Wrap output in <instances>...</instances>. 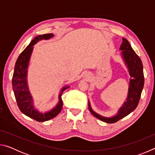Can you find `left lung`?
<instances>
[{"instance_id":"obj_1","label":"left lung","mask_w":155,"mask_h":155,"mask_svg":"<svg viewBox=\"0 0 155 155\" xmlns=\"http://www.w3.org/2000/svg\"><path fill=\"white\" fill-rule=\"evenodd\" d=\"M120 50L122 51L121 55L125 64L127 65L131 77L128 87V96L126 100L127 101L124 102L123 105L120 107L117 114L111 117H104L96 114L91 109L90 101L88 102L89 110L91 114L101 121L109 124L117 122L134 111L138 105L144 84L142 62L135 52L133 51L127 39L122 38V43L120 46Z\"/></svg>"}]
</instances>
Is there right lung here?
<instances>
[{"label": "right lung", "instance_id": "1", "mask_svg": "<svg viewBox=\"0 0 155 155\" xmlns=\"http://www.w3.org/2000/svg\"><path fill=\"white\" fill-rule=\"evenodd\" d=\"M54 35L52 33H48L35 37L31 41L29 45L21 52L15 62L14 72L13 74L12 87L18 107L22 114L38 122L47 121L53 118L59 114L63 107L61 94L63 91L69 87V86H65L61 89V92L59 95V103L51 111L41 113L34 107L33 99L28 90L27 83V70L33 50V46L39 41L49 40Z\"/></svg>", "mask_w": 155, "mask_h": 155}]
</instances>
